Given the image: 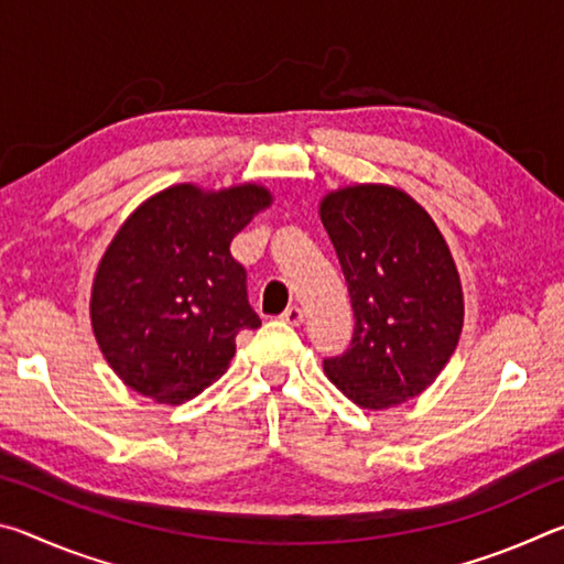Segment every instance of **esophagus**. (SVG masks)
I'll return each instance as SVG.
<instances>
[{"label": "esophagus", "mask_w": 564, "mask_h": 564, "mask_svg": "<svg viewBox=\"0 0 564 564\" xmlns=\"http://www.w3.org/2000/svg\"><path fill=\"white\" fill-rule=\"evenodd\" d=\"M279 318L283 323H289V326H301L305 316H303V311L299 308V305H289V308H285Z\"/></svg>", "instance_id": "34e87169"}]
</instances>
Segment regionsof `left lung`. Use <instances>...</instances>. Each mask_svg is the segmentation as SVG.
<instances>
[{
    "mask_svg": "<svg viewBox=\"0 0 564 564\" xmlns=\"http://www.w3.org/2000/svg\"><path fill=\"white\" fill-rule=\"evenodd\" d=\"M323 228L346 275L356 330L323 360L333 386L366 410L395 408L435 383L463 333V285L441 228L405 191H328Z\"/></svg>",
    "mask_w": 564,
    "mask_h": 564,
    "instance_id": "8db88e82",
    "label": "left lung"
}]
</instances>
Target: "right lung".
<instances>
[{"instance_id":"1","label":"right lung","mask_w":564,"mask_h":564,"mask_svg":"<svg viewBox=\"0 0 564 564\" xmlns=\"http://www.w3.org/2000/svg\"><path fill=\"white\" fill-rule=\"evenodd\" d=\"M271 204L261 184H176L119 226L94 273L89 316L123 386L181 405L226 373L238 330L261 326L228 246Z\"/></svg>"}]
</instances>
